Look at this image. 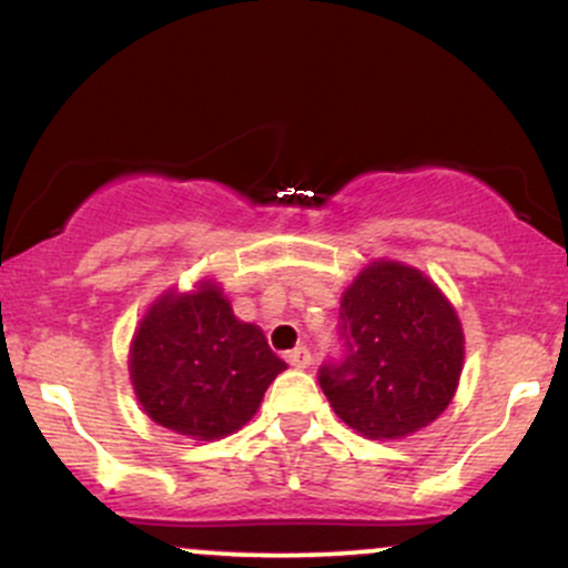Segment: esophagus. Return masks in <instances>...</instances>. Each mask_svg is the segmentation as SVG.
Wrapping results in <instances>:
<instances>
[{"mask_svg":"<svg viewBox=\"0 0 568 568\" xmlns=\"http://www.w3.org/2000/svg\"><path fill=\"white\" fill-rule=\"evenodd\" d=\"M285 361H288V366L298 368V371H304V368L312 366V355H310V349H306V347L291 349L288 355H285Z\"/></svg>","mask_w":568,"mask_h":568,"instance_id":"34e87169","label":"esophagus"}]
</instances>
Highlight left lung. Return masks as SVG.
I'll list each match as a JSON object with an SVG mask.
<instances>
[{"mask_svg":"<svg viewBox=\"0 0 568 568\" xmlns=\"http://www.w3.org/2000/svg\"><path fill=\"white\" fill-rule=\"evenodd\" d=\"M344 361L321 368L338 419L371 440L419 433L448 408L465 366L454 304L425 272L376 258L342 293Z\"/></svg>","mask_w":568,"mask_h":568,"instance_id":"left-lung-1","label":"left lung"}]
</instances>
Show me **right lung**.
Masks as SVG:
<instances>
[{
    "label": "right lung",
    "instance_id": "obj_1",
    "mask_svg": "<svg viewBox=\"0 0 568 568\" xmlns=\"http://www.w3.org/2000/svg\"><path fill=\"white\" fill-rule=\"evenodd\" d=\"M285 368L264 331L234 317L216 280L160 293L128 355L133 393L149 419L192 440L237 433Z\"/></svg>",
    "mask_w": 568,
    "mask_h": 568
}]
</instances>
